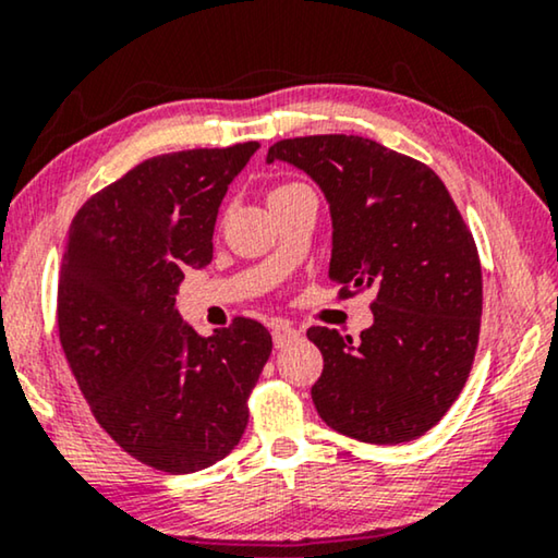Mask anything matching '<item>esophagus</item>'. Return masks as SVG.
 Wrapping results in <instances>:
<instances>
[{
	"label": "esophagus",
	"mask_w": 558,
	"mask_h": 558,
	"mask_svg": "<svg viewBox=\"0 0 558 558\" xmlns=\"http://www.w3.org/2000/svg\"><path fill=\"white\" fill-rule=\"evenodd\" d=\"M271 338H274V345L284 348L292 340L300 338V330H296L292 323H287V319H274V323H271Z\"/></svg>",
	"instance_id": "obj_1"
}]
</instances>
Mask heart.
<instances>
[{
    "instance_id": "obj_1",
    "label": "heart",
    "mask_w": 558,
    "mask_h": 558,
    "mask_svg": "<svg viewBox=\"0 0 558 558\" xmlns=\"http://www.w3.org/2000/svg\"><path fill=\"white\" fill-rule=\"evenodd\" d=\"M292 187H300V185H284V187H277L274 193H281V190H292Z\"/></svg>"
}]
</instances>
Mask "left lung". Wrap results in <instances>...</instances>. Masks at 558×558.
I'll return each instance as SVG.
<instances>
[{
	"instance_id": "obj_1",
	"label": "left lung",
	"mask_w": 558,
	"mask_h": 558,
	"mask_svg": "<svg viewBox=\"0 0 558 558\" xmlns=\"http://www.w3.org/2000/svg\"><path fill=\"white\" fill-rule=\"evenodd\" d=\"M266 162H287L323 190L332 220L330 277L373 289V325L361 340L330 327L307 338L325 357L312 386L330 429L368 445L429 432L460 396L475 357L483 271L472 233L434 170L348 134L277 142Z\"/></svg>"
}]
</instances>
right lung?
<instances>
[{"label":"right lung","instance_id":"right-lung-1","mask_svg":"<svg viewBox=\"0 0 558 558\" xmlns=\"http://www.w3.org/2000/svg\"><path fill=\"white\" fill-rule=\"evenodd\" d=\"M258 142L151 157L90 197L68 231L58 330L96 422L149 468L185 475L239 445L271 355L254 319L201 338L174 304L213 258L228 185Z\"/></svg>","mask_w":558,"mask_h":558}]
</instances>
